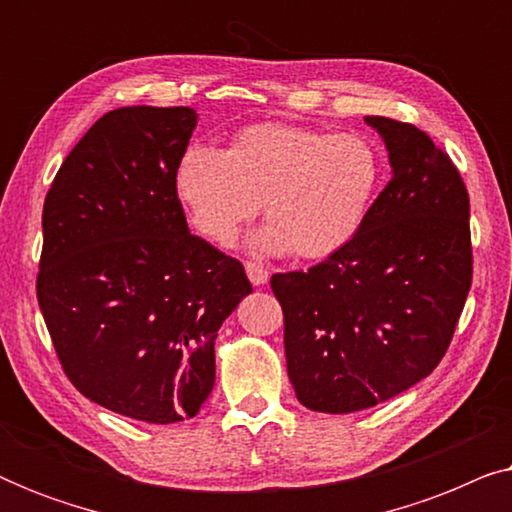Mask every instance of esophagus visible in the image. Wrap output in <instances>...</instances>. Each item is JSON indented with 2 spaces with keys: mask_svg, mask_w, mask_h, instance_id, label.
Returning <instances> with one entry per match:
<instances>
[{
  "mask_svg": "<svg viewBox=\"0 0 512 512\" xmlns=\"http://www.w3.org/2000/svg\"><path fill=\"white\" fill-rule=\"evenodd\" d=\"M244 270H247L249 282L254 284V286H263V284H268L270 272L265 270L263 265H258V263H254V261H247V263H244Z\"/></svg>",
  "mask_w": 512,
  "mask_h": 512,
  "instance_id": "1",
  "label": "esophagus"
}]
</instances>
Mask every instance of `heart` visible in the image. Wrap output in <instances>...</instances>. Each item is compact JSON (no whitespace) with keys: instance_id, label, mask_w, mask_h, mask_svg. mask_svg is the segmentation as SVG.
<instances>
[{"instance_id":"heart-1","label":"heart","mask_w":512,"mask_h":512,"mask_svg":"<svg viewBox=\"0 0 512 512\" xmlns=\"http://www.w3.org/2000/svg\"><path fill=\"white\" fill-rule=\"evenodd\" d=\"M382 174V153L361 132L258 123L235 132L226 151L188 146L174 184L193 228L209 242L233 244L263 202L270 223L254 235V247L319 261L361 233Z\"/></svg>"}]
</instances>
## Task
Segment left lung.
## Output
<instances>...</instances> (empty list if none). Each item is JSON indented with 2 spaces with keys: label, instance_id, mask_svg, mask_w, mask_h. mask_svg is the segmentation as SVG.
Masks as SVG:
<instances>
[{
  "label": "left lung",
  "instance_id": "8db88e82",
  "mask_svg": "<svg viewBox=\"0 0 512 512\" xmlns=\"http://www.w3.org/2000/svg\"><path fill=\"white\" fill-rule=\"evenodd\" d=\"M391 181L361 233L307 272L272 275L298 401L345 415L431 375L450 347L473 277L468 193L415 125L366 116Z\"/></svg>",
  "mask_w": 512,
  "mask_h": 512
}]
</instances>
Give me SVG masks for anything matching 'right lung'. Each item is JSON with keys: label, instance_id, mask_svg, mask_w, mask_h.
I'll return each mask as SVG.
<instances>
[{"label": "right lung", "instance_id": "obj_1", "mask_svg": "<svg viewBox=\"0 0 512 512\" xmlns=\"http://www.w3.org/2000/svg\"><path fill=\"white\" fill-rule=\"evenodd\" d=\"M198 114H104L44 202L37 298L69 382L149 424L198 415L214 389V340L251 284L240 261L188 230L174 172Z\"/></svg>", "mask_w": 512, "mask_h": 512}]
</instances>
